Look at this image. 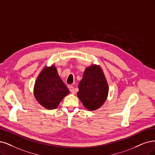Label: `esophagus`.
I'll use <instances>...</instances> for the list:
<instances>
[{
  "mask_svg": "<svg viewBox=\"0 0 155 155\" xmlns=\"http://www.w3.org/2000/svg\"><path fill=\"white\" fill-rule=\"evenodd\" d=\"M69 89H70V92H71L72 94H74V93H75V91H74V88L73 86H70V87H69Z\"/></svg>",
  "mask_w": 155,
  "mask_h": 155,
  "instance_id": "1",
  "label": "esophagus"
}]
</instances>
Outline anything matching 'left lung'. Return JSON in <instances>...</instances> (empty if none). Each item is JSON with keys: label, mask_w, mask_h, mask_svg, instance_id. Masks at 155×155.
<instances>
[{"label": "left lung", "mask_w": 155, "mask_h": 155, "mask_svg": "<svg viewBox=\"0 0 155 155\" xmlns=\"http://www.w3.org/2000/svg\"><path fill=\"white\" fill-rule=\"evenodd\" d=\"M78 98L89 110L100 108L107 100L108 86L101 68L97 65L85 69L78 84Z\"/></svg>", "instance_id": "1"}]
</instances>
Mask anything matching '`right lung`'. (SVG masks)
Masks as SVG:
<instances>
[{"label":"right lung","mask_w":155,"mask_h":155,"mask_svg":"<svg viewBox=\"0 0 155 155\" xmlns=\"http://www.w3.org/2000/svg\"><path fill=\"white\" fill-rule=\"evenodd\" d=\"M69 93L55 66L43 69L39 74L34 89V96L39 104L50 110L57 108Z\"/></svg>","instance_id":"right-lung-1"}]
</instances>
